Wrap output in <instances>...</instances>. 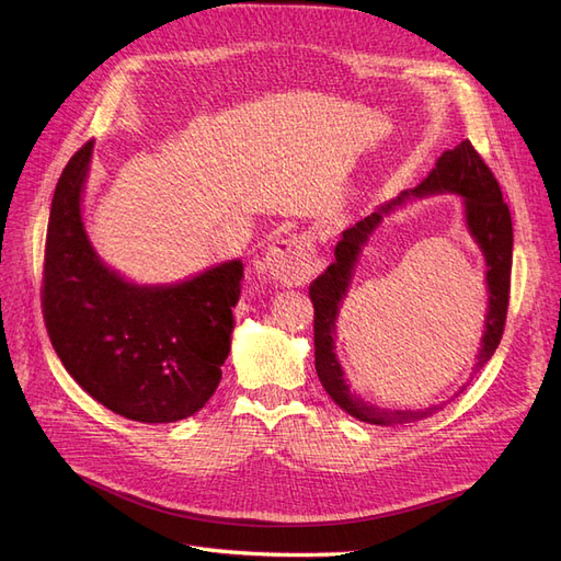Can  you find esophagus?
<instances>
[{
    "label": "esophagus",
    "instance_id": "1",
    "mask_svg": "<svg viewBox=\"0 0 561 561\" xmlns=\"http://www.w3.org/2000/svg\"><path fill=\"white\" fill-rule=\"evenodd\" d=\"M264 268L283 285H304L320 271L316 239L311 233H295L276 241L264 254Z\"/></svg>",
    "mask_w": 561,
    "mask_h": 561
}]
</instances>
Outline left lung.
Listing matches in <instances>:
<instances>
[{
    "instance_id": "8db88e82",
    "label": "left lung",
    "mask_w": 561,
    "mask_h": 561,
    "mask_svg": "<svg viewBox=\"0 0 561 561\" xmlns=\"http://www.w3.org/2000/svg\"><path fill=\"white\" fill-rule=\"evenodd\" d=\"M437 192H456L466 201V222L474 241L480 243L486 260V287H489V311L484 322L482 348L474 363V375L491 360L499 348L505 330L507 301H511V271H513V219L507 203L503 201L499 180L489 171V165L480 157V151L470 140H463L454 149L445 151L437 159L428 178L414 190L402 192L396 201L386 203L377 213L367 215L358 225H353L342 233V241L334 248V262L320 274L311 287L309 297L313 301V339H316V371L322 388L330 398L346 410L351 416L377 423V426H398V423H412L435 414L443 407H428V410H381L358 398L344 379V369L334 355V320L339 313L346 287L353 276V266L367 243V236L375 231L383 215L402 206L407 198L431 196Z\"/></svg>"
}]
</instances>
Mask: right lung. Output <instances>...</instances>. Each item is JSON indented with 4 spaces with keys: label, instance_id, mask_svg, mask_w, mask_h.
<instances>
[{
    "label": "right lung",
    "instance_id": "add662e5",
    "mask_svg": "<svg viewBox=\"0 0 561 561\" xmlns=\"http://www.w3.org/2000/svg\"><path fill=\"white\" fill-rule=\"evenodd\" d=\"M93 140L67 161L46 229L42 313L60 363L114 414L173 423L196 414L222 379L243 262L180 285L138 287L98 260L81 225Z\"/></svg>",
    "mask_w": 561,
    "mask_h": 561
}]
</instances>
